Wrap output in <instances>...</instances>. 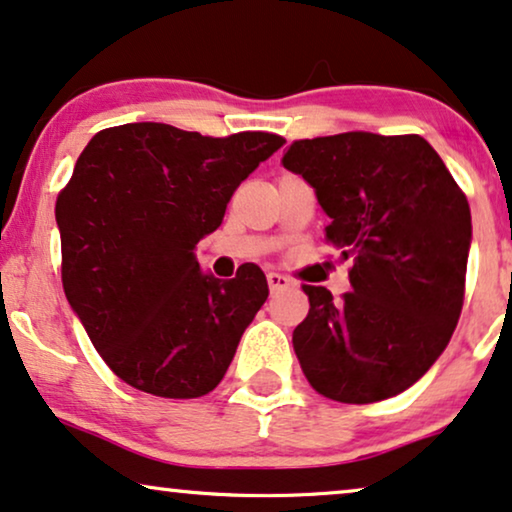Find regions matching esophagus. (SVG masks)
I'll return each instance as SVG.
<instances>
[{
    "label": "esophagus",
    "instance_id": "1",
    "mask_svg": "<svg viewBox=\"0 0 512 512\" xmlns=\"http://www.w3.org/2000/svg\"><path fill=\"white\" fill-rule=\"evenodd\" d=\"M267 283H269V290H271V292L285 290V288H290V285H292V281H290L288 276L276 274V271H271V274H267Z\"/></svg>",
    "mask_w": 512,
    "mask_h": 512
}]
</instances>
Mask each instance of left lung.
Returning <instances> with one entry per match:
<instances>
[{"label": "left lung", "instance_id": "8db88e82", "mask_svg": "<svg viewBox=\"0 0 512 512\" xmlns=\"http://www.w3.org/2000/svg\"><path fill=\"white\" fill-rule=\"evenodd\" d=\"M281 163L316 189L325 241L351 260L342 299L302 285L292 332L304 377L325 398L367 405L428 372L459 323L470 208L421 135L339 133L295 140Z\"/></svg>", "mask_w": 512, "mask_h": 512}]
</instances>
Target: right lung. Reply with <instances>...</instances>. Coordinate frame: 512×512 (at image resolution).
Instances as JSON below:
<instances>
[{"mask_svg":"<svg viewBox=\"0 0 512 512\" xmlns=\"http://www.w3.org/2000/svg\"><path fill=\"white\" fill-rule=\"evenodd\" d=\"M283 142L142 121L95 133L81 152L56 201L63 288L128 386L187 400L222 381L269 285L255 264L231 281L203 274L194 248Z\"/></svg>","mask_w":512,"mask_h":512,"instance_id":"obj_1","label":"right lung"}]
</instances>
